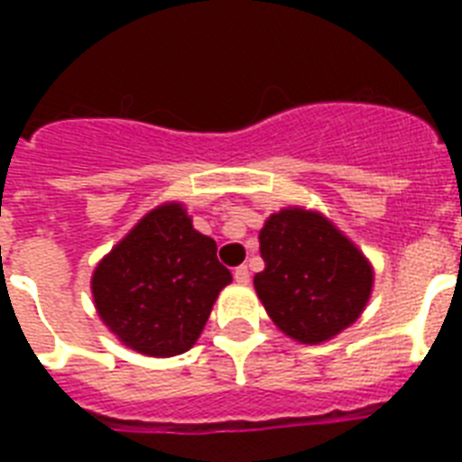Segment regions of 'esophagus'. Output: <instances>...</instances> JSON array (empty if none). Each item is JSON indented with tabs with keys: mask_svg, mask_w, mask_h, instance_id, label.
<instances>
[{
	"mask_svg": "<svg viewBox=\"0 0 462 462\" xmlns=\"http://www.w3.org/2000/svg\"><path fill=\"white\" fill-rule=\"evenodd\" d=\"M249 278H252V275H249V268L246 266L235 268V281H237L239 285H246V282H249Z\"/></svg>",
	"mask_w": 462,
	"mask_h": 462,
	"instance_id": "34e87169",
	"label": "esophagus"
}]
</instances>
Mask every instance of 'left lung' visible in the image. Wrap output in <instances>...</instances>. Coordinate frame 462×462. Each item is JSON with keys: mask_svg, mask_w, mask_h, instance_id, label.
Instances as JSON below:
<instances>
[{"mask_svg": "<svg viewBox=\"0 0 462 462\" xmlns=\"http://www.w3.org/2000/svg\"><path fill=\"white\" fill-rule=\"evenodd\" d=\"M259 242L266 268L254 275V288L285 336L316 345L357 321L372 295V263L328 217L282 208Z\"/></svg>", "mask_w": 462, "mask_h": 462, "instance_id": "1", "label": "left lung"}]
</instances>
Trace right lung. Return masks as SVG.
Listing matches in <instances>:
<instances>
[{"label":"right lung","instance_id":"1","mask_svg":"<svg viewBox=\"0 0 462 462\" xmlns=\"http://www.w3.org/2000/svg\"><path fill=\"white\" fill-rule=\"evenodd\" d=\"M230 271L181 203H162L97 263L90 290L103 323L132 350L174 357L199 340Z\"/></svg>","mask_w":462,"mask_h":462}]
</instances>
